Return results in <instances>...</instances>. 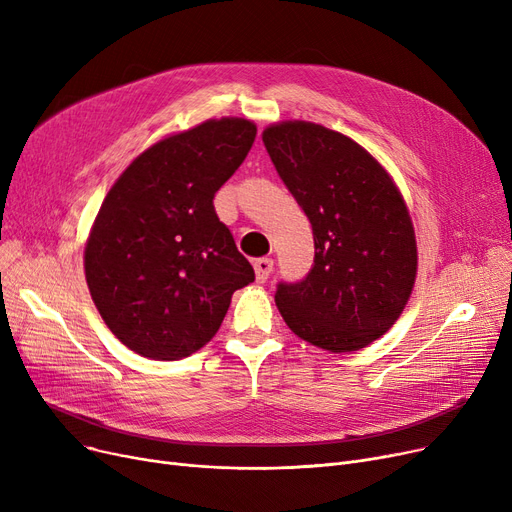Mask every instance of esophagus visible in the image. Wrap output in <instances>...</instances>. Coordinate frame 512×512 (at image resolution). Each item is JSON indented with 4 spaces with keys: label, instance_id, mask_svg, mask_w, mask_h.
Instances as JSON below:
<instances>
[{
    "label": "esophagus",
    "instance_id": "34e87169",
    "mask_svg": "<svg viewBox=\"0 0 512 512\" xmlns=\"http://www.w3.org/2000/svg\"><path fill=\"white\" fill-rule=\"evenodd\" d=\"M253 267H255L257 282H265L267 278L272 276V272H274V259H272V257H261V259H255Z\"/></svg>",
    "mask_w": 512,
    "mask_h": 512
}]
</instances>
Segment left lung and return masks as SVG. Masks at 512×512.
I'll return each mask as SVG.
<instances>
[{"instance_id": "1", "label": "left lung", "mask_w": 512, "mask_h": 512, "mask_svg": "<svg viewBox=\"0 0 512 512\" xmlns=\"http://www.w3.org/2000/svg\"><path fill=\"white\" fill-rule=\"evenodd\" d=\"M263 145L315 240L311 272L280 282L276 305L299 338L332 353L359 351L394 326L415 284L405 199L378 159L321 124L267 126Z\"/></svg>"}]
</instances>
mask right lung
Listing matches in <instances>:
<instances>
[{
  "instance_id": "add662e5",
  "label": "right lung",
  "mask_w": 512,
  "mask_h": 512,
  "mask_svg": "<svg viewBox=\"0 0 512 512\" xmlns=\"http://www.w3.org/2000/svg\"><path fill=\"white\" fill-rule=\"evenodd\" d=\"M245 118L207 120L143 151L103 199L85 247L105 326L155 361L193 355L220 330L234 290L255 280L213 197L253 147Z\"/></svg>"
}]
</instances>
